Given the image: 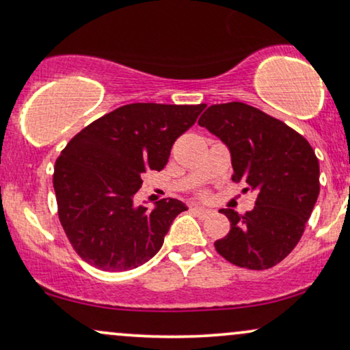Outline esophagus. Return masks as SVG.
Listing matches in <instances>:
<instances>
[{
    "label": "esophagus",
    "mask_w": 350,
    "mask_h": 350,
    "mask_svg": "<svg viewBox=\"0 0 350 350\" xmlns=\"http://www.w3.org/2000/svg\"><path fill=\"white\" fill-rule=\"evenodd\" d=\"M190 210H192L193 213H197L198 216H208V215L213 213V211L208 210V208H203V206H198V205H192V206H190Z\"/></svg>",
    "instance_id": "obj_1"
}]
</instances>
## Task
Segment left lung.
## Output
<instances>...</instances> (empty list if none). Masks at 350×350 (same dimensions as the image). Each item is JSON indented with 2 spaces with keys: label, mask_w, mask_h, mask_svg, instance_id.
Instances as JSON below:
<instances>
[{
  "label": "left lung",
  "mask_w": 350,
  "mask_h": 350,
  "mask_svg": "<svg viewBox=\"0 0 350 350\" xmlns=\"http://www.w3.org/2000/svg\"><path fill=\"white\" fill-rule=\"evenodd\" d=\"M198 126L229 148L232 180H242L256 193L254 210L245 215L221 210L231 221V231L215 242L216 250L241 268L274 267L297 245L317 203L315 152L287 124L241 101L211 105Z\"/></svg>",
  "instance_id": "1"
}]
</instances>
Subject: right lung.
Segmentation results:
<instances>
[{
  "mask_svg": "<svg viewBox=\"0 0 350 350\" xmlns=\"http://www.w3.org/2000/svg\"><path fill=\"white\" fill-rule=\"evenodd\" d=\"M206 105L132 103L88 124L56 160L57 215L83 262L103 271L134 269L161 249L178 198L135 205L147 171H161L172 144Z\"/></svg>",
  "mask_w": 350,
  "mask_h": 350,
  "instance_id": "1",
  "label": "right lung"
}]
</instances>
